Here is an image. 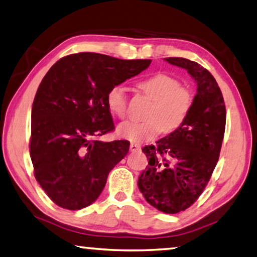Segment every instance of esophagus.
I'll use <instances>...</instances> for the list:
<instances>
[{
  "instance_id": "obj_1",
  "label": "esophagus",
  "mask_w": 257,
  "mask_h": 257,
  "mask_svg": "<svg viewBox=\"0 0 257 257\" xmlns=\"http://www.w3.org/2000/svg\"><path fill=\"white\" fill-rule=\"evenodd\" d=\"M141 149V147H140V145H138V144H131L130 145V151L131 152H139Z\"/></svg>"
}]
</instances>
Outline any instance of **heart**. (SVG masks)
<instances>
[{"instance_id":"b5f03b06","label":"heart","mask_w":257,"mask_h":257,"mask_svg":"<svg viewBox=\"0 0 257 257\" xmlns=\"http://www.w3.org/2000/svg\"><path fill=\"white\" fill-rule=\"evenodd\" d=\"M139 88L153 100L146 121H125L117 126L118 137L131 142L154 140L163 131L179 128L192 109L193 96L188 89L169 74L155 73L142 79ZM106 106L113 116L124 118L127 112V96L121 86H112L105 95Z\"/></svg>"}]
</instances>
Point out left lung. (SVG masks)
Instances as JSON below:
<instances>
[{
	"label": "left lung",
	"mask_w": 257,
	"mask_h": 257,
	"mask_svg": "<svg viewBox=\"0 0 257 257\" xmlns=\"http://www.w3.org/2000/svg\"><path fill=\"white\" fill-rule=\"evenodd\" d=\"M164 60L191 74L196 95L179 128L156 146L142 148L148 165L138 186L151 206L165 214H177L195 202L210 179L222 147L226 110L222 92L208 70L186 58Z\"/></svg>",
	"instance_id": "left-lung-1"
}]
</instances>
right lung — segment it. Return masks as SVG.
Returning a JSON list of instances; mask_svg holds the SVG:
<instances>
[{
	"mask_svg": "<svg viewBox=\"0 0 257 257\" xmlns=\"http://www.w3.org/2000/svg\"><path fill=\"white\" fill-rule=\"evenodd\" d=\"M151 63L79 53L61 58L43 77L33 102L30 154L35 178L57 206L92 204L128 153L126 140L95 139L113 130L105 95Z\"/></svg>",
	"mask_w": 257,
	"mask_h": 257,
	"instance_id": "1",
	"label": "right lung"
}]
</instances>
